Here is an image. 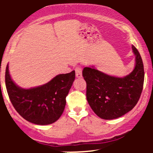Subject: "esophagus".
<instances>
[{
  "instance_id": "1",
  "label": "esophagus",
  "mask_w": 153,
  "mask_h": 153,
  "mask_svg": "<svg viewBox=\"0 0 153 153\" xmlns=\"http://www.w3.org/2000/svg\"><path fill=\"white\" fill-rule=\"evenodd\" d=\"M75 75L77 78H81L82 77V68L80 67H77L75 69Z\"/></svg>"
}]
</instances>
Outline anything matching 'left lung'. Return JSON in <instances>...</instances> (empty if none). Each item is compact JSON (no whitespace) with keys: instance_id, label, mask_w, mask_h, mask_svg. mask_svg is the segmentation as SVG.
<instances>
[{"instance_id":"1","label":"left lung","mask_w":153,"mask_h":153,"mask_svg":"<svg viewBox=\"0 0 153 153\" xmlns=\"http://www.w3.org/2000/svg\"><path fill=\"white\" fill-rule=\"evenodd\" d=\"M135 57L133 71L124 77L113 76L97 70L95 66L83 68L82 76L86 81V98L98 117L114 119L130 111L138 102L144 83V67L141 56L134 45Z\"/></svg>"}]
</instances>
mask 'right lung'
<instances>
[{"label":"right lung","instance_id":"add662e5","mask_svg":"<svg viewBox=\"0 0 153 153\" xmlns=\"http://www.w3.org/2000/svg\"><path fill=\"white\" fill-rule=\"evenodd\" d=\"M75 78V71L59 74L39 86L23 88L10 77L8 64L6 70V86L16 111L28 122L47 125L58 120L65 107V98Z\"/></svg>","mask_w":153,"mask_h":153}]
</instances>
